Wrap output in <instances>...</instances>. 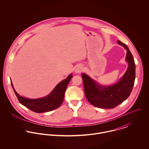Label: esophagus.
Returning a JSON list of instances; mask_svg holds the SVG:
<instances>
[{"instance_id":"34e87169","label":"esophagus","mask_w":149,"mask_h":149,"mask_svg":"<svg viewBox=\"0 0 149 149\" xmlns=\"http://www.w3.org/2000/svg\"><path fill=\"white\" fill-rule=\"evenodd\" d=\"M82 71V68L81 66L79 65V66H77L75 68V72L77 73H80Z\"/></svg>"}]
</instances>
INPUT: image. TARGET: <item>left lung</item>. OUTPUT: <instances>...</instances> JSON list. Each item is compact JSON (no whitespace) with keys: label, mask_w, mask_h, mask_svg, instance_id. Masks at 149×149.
I'll use <instances>...</instances> for the list:
<instances>
[{"label":"left lung","mask_w":149,"mask_h":149,"mask_svg":"<svg viewBox=\"0 0 149 149\" xmlns=\"http://www.w3.org/2000/svg\"><path fill=\"white\" fill-rule=\"evenodd\" d=\"M118 43L127 50L126 61L128 68L124 75L113 85L99 84L85 73L81 74L85 96L93 106L102 108H113L118 106L130 96L135 79V64L127 46L120 41Z\"/></svg>","instance_id":"obj_1"}]
</instances>
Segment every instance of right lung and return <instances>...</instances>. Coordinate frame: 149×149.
Segmentation results:
<instances>
[{"label": "right lung", "instance_id": "right-lung-1", "mask_svg": "<svg viewBox=\"0 0 149 149\" xmlns=\"http://www.w3.org/2000/svg\"><path fill=\"white\" fill-rule=\"evenodd\" d=\"M72 76V74H70L65 79L56 85L48 95L38 99H29L22 96L15 90L11 81V84L21 104L33 112L41 113L51 111L61 105L64 100L66 89Z\"/></svg>", "mask_w": 149, "mask_h": 149}]
</instances>
